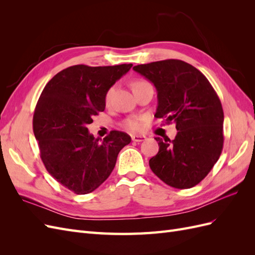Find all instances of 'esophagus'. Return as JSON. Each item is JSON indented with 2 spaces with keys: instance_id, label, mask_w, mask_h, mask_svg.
I'll return each mask as SVG.
<instances>
[{
  "instance_id": "esophagus-1",
  "label": "esophagus",
  "mask_w": 255,
  "mask_h": 255,
  "mask_svg": "<svg viewBox=\"0 0 255 255\" xmlns=\"http://www.w3.org/2000/svg\"><path fill=\"white\" fill-rule=\"evenodd\" d=\"M146 139V137L143 135H132V140L136 142H140Z\"/></svg>"
}]
</instances>
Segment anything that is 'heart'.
<instances>
[{"instance_id":"heart-1","label":"heart","mask_w":255,"mask_h":255,"mask_svg":"<svg viewBox=\"0 0 255 255\" xmlns=\"http://www.w3.org/2000/svg\"><path fill=\"white\" fill-rule=\"evenodd\" d=\"M142 84H145V82L143 81H135L133 84H132V88H136L138 86H140V85ZM113 92V88H111L109 91H107L106 94V101H109L110 100V97L112 95ZM142 118L141 117H135V118H129L128 120L125 121V127L130 130H139L142 128Z\"/></svg>"}]
</instances>
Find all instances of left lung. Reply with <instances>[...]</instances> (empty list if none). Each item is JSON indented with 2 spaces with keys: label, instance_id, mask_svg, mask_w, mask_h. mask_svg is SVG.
I'll use <instances>...</instances> for the list:
<instances>
[{
  "label": "left lung",
  "instance_id": "obj_1",
  "mask_svg": "<svg viewBox=\"0 0 255 255\" xmlns=\"http://www.w3.org/2000/svg\"><path fill=\"white\" fill-rule=\"evenodd\" d=\"M133 69L156 88L154 116L174 122L177 129L173 140L155 138L159 150L149 160L151 170L171 187H194L222 151L223 111L217 94L197 68L183 60L154 61Z\"/></svg>",
  "mask_w": 255,
  "mask_h": 255
}]
</instances>
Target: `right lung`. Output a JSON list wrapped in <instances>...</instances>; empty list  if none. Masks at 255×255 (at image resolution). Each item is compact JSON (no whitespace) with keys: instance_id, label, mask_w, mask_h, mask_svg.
Listing matches in <instances>:
<instances>
[{"instance_id":"1","label":"right lung","mask_w":255,"mask_h":255,"mask_svg":"<svg viewBox=\"0 0 255 255\" xmlns=\"http://www.w3.org/2000/svg\"><path fill=\"white\" fill-rule=\"evenodd\" d=\"M132 64L64 69L45 85L38 100L33 129L48 172L76 195L97 189L114 170L130 137L112 130L103 140L89 133L94 116L105 110L107 91Z\"/></svg>"}]
</instances>
